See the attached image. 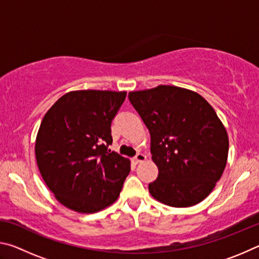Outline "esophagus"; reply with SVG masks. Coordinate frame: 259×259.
I'll return each instance as SVG.
<instances>
[{"label":"esophagus","instance_id":"34e87169","mask_svg":"<svg viewBox=\"0 0 259 259\" xmlns=\"http://www.w3.org/2000/svg\"><path fill=\"white\" fill-rule=\"evenodd\" d=\"M146 159H147V156L145 154H143V153H138V154L135 156L134 160L136 163H142V162L146 161Z\"/></svg>","mask_w":259,"mask_h":259}]
</instances>
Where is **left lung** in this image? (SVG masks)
Masks as SVG:
<instances>
[{
  "mask_svg": "<svg viewBox=\"0 0 259 259\" xmlns=\"http://www.w3.org/2000/svg\"><path fill=\"white\" fill-rule=\"evenodd\" d=\"M129 99L150 130L159 168L148 185L151 195L175 208L200 203L221 179L229 155V136L211 105L175 85L131 91Z\"/></svg>",
  "mask_w": 259,
  "mask_h": 259,
  "instance_id": "1",
  "label": "left lung"
}]
</instances>
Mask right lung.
<instances>
[{"instance_id":"right-lung-1","label":"right lung","mask_w":259,"mask_h":259,"mask_svg":"<svg viewBox=\"0 0 259 259\" xmlns=\"http://www.w3.org/2000/svg\"><path fill=\"white\" fill-rule=\"evenodd\" d=\"M125 91L76 90L46 113L35 140L43 181L65 207L94 213L119 198L130 160L108 150Z\"/></svg>"}]
</instances>
